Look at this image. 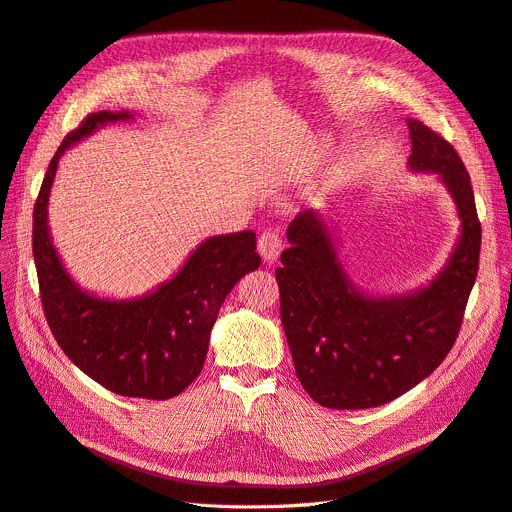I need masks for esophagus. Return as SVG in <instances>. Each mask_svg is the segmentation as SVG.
<instances>
[{
  "label": "esophagus",
  "mask_w": 512,
  "mask_h": 512,
  "mask_svg": "<svg viewBox=\"0 0 512 512\" xmlns=\"http://www.w3.org/2000/svg\"><path fill=\"white\" fill-rule=\"evenodd\" d=\"M259 255L266 263H274L282 251V238L276 232H263L257 242Z\"/></svg>",
  "instance_id": "esophagus-1"
}]
</instances>
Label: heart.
I'll use <instances>...</instances> for the list:
<instances>
[{
	"mask_svg": "<svg viewBox=\"0 0 512 512\" xmlns=\"http://www.w3.org/2000/svg\"><path fill=\"white\" fill-rule=\"evenodd\" d=\"M318 160H320V145H312V147L301 151V154L295 158L293 168L297 170V173H310V170L318 164Z\"/></svg>",
	"mask_w": 512,
	"mask_h": 512,
	"instance_id": "b5f03b06",
	"label": "heart"
}]
</instances>
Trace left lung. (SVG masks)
<instances>
[{
  "label": "left lung",
  "instance_id": "obj_1",
  "mask_svg": "<svg viewBox=\"0 0 512 512\" xmlns=\"http://www.w3.org/2000/svg\"><path fill=\"white\" fill-rule=\"evenodd\" d=\"M407 126L409 170L437 175L460 219L439 274L401 295L363 291L339 259L333 227L316 211L291 221V246L280 255V318L295 373L329 409L380 407L426 380L456 344L477 280L481 223L466 168L437 132L413 118Z\"/></svg>",
  "mask_w": 512,
  "mask_h": 512
}]
</instances>
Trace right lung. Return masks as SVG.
Returning a JSON list of instances; mask_svg holds the SVG:
<instances>
[{
	"instance_id": "1",
	"label": "right lung",
	"mask_w": 512,
	"mask_h": 512,
	"mask_svg": "<svg viewBox=\"0 0 512 512\" xmlns=\"http://www.w3.org/2000/svg\"><path fill=\"white\" fill-rule=\"evenodd\" d=\"M126 120H135L126 109L90 113L56 149L33 211V259L50 331L71 363L111 392L164 401L200 375L221 304L261 259L255 232L244 230L206 238L173 278L139 297H101L75 282L48 225L56 168L71 145Z\"/></svg>"
}]
</instances>
